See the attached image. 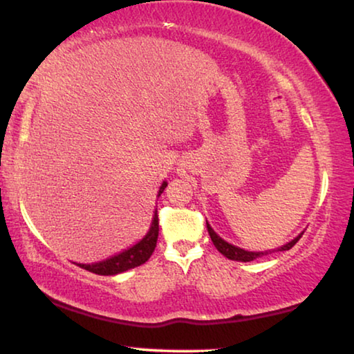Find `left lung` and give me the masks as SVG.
Here are the masks:
<instances>
[{"instance_id": "left-lung-1", "label": "left lung", "mask_w": 354, "mask_h": 354, "mask_svg": "<svg viewBox=\"0 0 354 354\" xmlns=\"http://www.w3.org/2000/svg\"><path fill=\"white\" fill-rule=\"evenodd\" d=\"M207 229H208V234L211 236V241H213V245L216 246V250H218L221 254H224L227 259L230 261H239V262H251L257 259V257H262V256H267L270 254L272 251H263V252H252V251H245L241 250V248H236L234 245L227 243V241H224L223 239H221L219 235H216V232L211 229V225L207 223ZM304 234H300L299 236H295V239L292 241H289V243H286L281 248H278V251H288L291 250V248L297 243V241L300 240V236H302Z\"/></svg>"}]
</instances>
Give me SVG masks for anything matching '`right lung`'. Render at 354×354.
Instances as JSON below:
<instances>
[{
	"label": "right lung",
	"instance_id": "1",
	"mask_svg": "<svg viewBox=\"0 0 354 354\" xmlns=\"http://www.w3.org/2000/svg\"><path fill=\"white\" fill-rule=\"evenodd\" d=\"M165 187H167V183L163 181L159 195L163 192V189ZM157 236H159V216H157V209H156L151 229L143 240L129 248L127 251L120 252V254L109 257L106 261H102L97 263H77V266L82 267L84 270L97 273V275H118V273H122L125 270H130V268L138 267L149 259L152 252L156 250Z\"/></svg>",
	"mask_w": 354,
	"mask_h": 354
}]
</instances>
